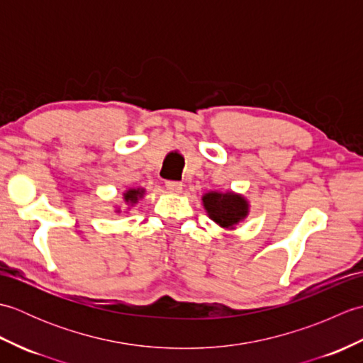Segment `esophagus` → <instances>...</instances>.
I'll return each instance as SVG.
<instances>
[{"label": "esophagus", "mask_w": 363, "mask_h": 363, "mask_svg": "<svg viewBox=\"0 0 363 363\" xmlns=\"http://www.w3.org/2000/svg\"><path fill=\"white\" fill-rule=\"evenodd\" d=\"M165 187H167V190L169 191V194H174V195L181 194V191H182V184L177 182V181H168L165 184Z\"/></svg>", "instance_id": "34e87169"}]
</instances>
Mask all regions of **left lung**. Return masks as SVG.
<instances>
[{
	"label": "left lung",
	"mask_w": 363,
	"mask_h": 363,
	"mask_svg": "<svg viewBox=\"0 0 363 363\" xmlns=\"http://www.w3.org/2000/svg\"><path fill=\"white\" fill-rule=\"evenodd\" d=\"M201 201L207 217L225 230H234L250 215L248 199L233 190L207 191Z\"/></svg>",
	"instance_id": "left-lung-1"
}]
</instances>
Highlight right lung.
<instances>
[{
    "instance_id": "obj_1",
    "label": "right lung",
    "mask_w": 363,
    "mask_h": 363,
    "mask_svg": "<svg viewBox=\"0 0 363 363\" xmlns=\"http://www.w3.org/2000/svg\"><path fill=\"white\" fill-rule=\"evenodd\" d=\"M146 195V190L143 187H133V189H126L125 191H123V204H125L126 207L123 211H125V213H128V211L133 209V207L140 201V199ZM115 213H121V206H117L115 207Z\"/></svg>"
}]
</instances>
